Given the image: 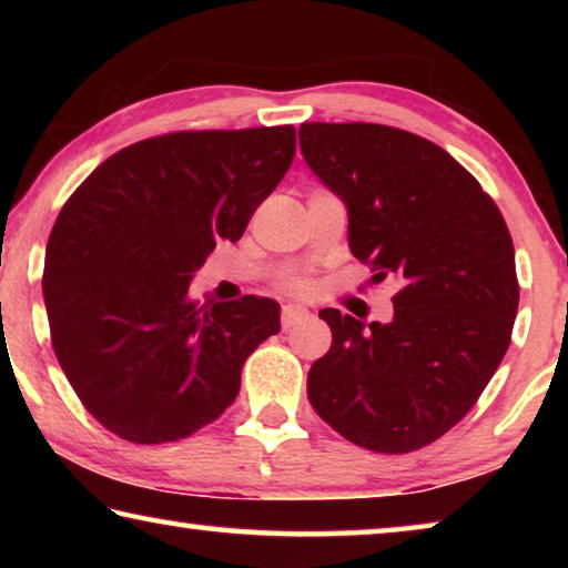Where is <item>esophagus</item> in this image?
<instances>
[{
  "label": "esophagus",
  "mask_w": 568,
  "mask_h": 568,
  "mask_svg": "<svg viewBox=\"0 0 568 568\" xmlns=\"http://www.w3.org/2000/svg\"><path fill=\"white\" fill-rule=\"evenodd\" d=\"M305 318H307V311L303 305H285L283 315H281V325L287 331V328H293L295 323H301Z\"/></svg>",
  "instance_id": "esophagus-1"
}]
</instances>
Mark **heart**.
Instances as JSON below:
<instances>
[{
  "instance_id": "b5f03b06",
  "label": "heart",
  "mask_w": 568,
  "mask_h": 568,
  "mask_svg": "<svg viewBox=\"0 0 568 568\" xmlns=\"http://www.w3.org/2000/svg\"><path fill=\"white\" fill-rule=\"evenodd\" d=\"M287 287H291V291H297V293H301V291H305V283L303 281H293V283H287Z\"/></svg>"
}]
</instances>
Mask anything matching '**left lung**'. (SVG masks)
I'll list each match as a JSON object with an SVG mask.
<instances>
[{"instance_id": "left-lung-1", "label": "left lung", "mask_w": 568, "mask_h": 568, "mask_svg": "<svg viewBox=\"0 0 568 568\" xmlns=\"http://www.w3.org/2000/svg\"><path fill=\"white\" fill-rule=\"evenodd\" d=\"M301 150L348 207V245L393 277L390 323L335 307L331 351L307 373L315 413L351 444L408 454L474 408L518 311L514 243L478 180L444 148L371 122H303Z\"/></svg>"}]
</instances>
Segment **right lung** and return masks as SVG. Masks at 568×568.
Instances as JSON below:
<instances>
[{
    "mask_svg": "<svg viewBox=\"0 0 568 568\" xmlns=\"http://www.w3.org/2000/svg\"><path fill=\"white\" fill-rule=\"evenodd\" d=\"M295 155V128L203 130L114 152L67 200L42 293L67 381L104 428L168 444L213 423L281 331L271 297L197 305L192 275L243 237Z\"/></svg>",
    "mask_w": 568,
    "mask_h": 568,
    "instance_id": "obj_1",
    "label": "right lung"
}]
</instances>
